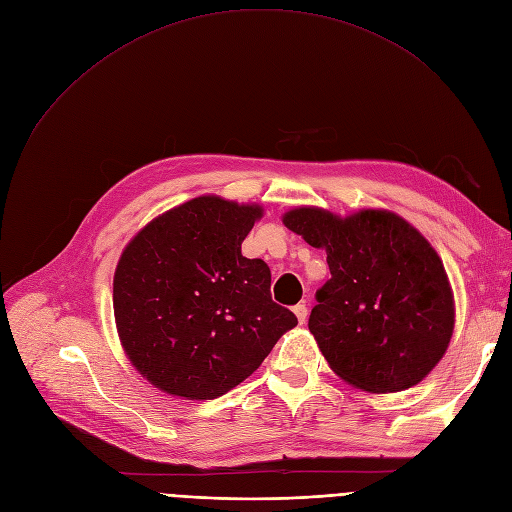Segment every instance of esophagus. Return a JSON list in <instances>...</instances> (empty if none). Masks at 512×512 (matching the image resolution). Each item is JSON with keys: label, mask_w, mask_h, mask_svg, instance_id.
I'll return each instance as SVG.
<instances>
[{"label": "esophagus", "mask_w": 512, "mask_h": 512, "mask_svg": "<svg viewBox=\"0 0 512 512\" xmlns=\"http://www.w3.org/2000/svg\"><path fill=\"white\" fill-rule=\"evenodd\" d=\"M294 315H297V319L301 321V324H303V321L307 319V305H303V303H299V305H294Z\"/></svg>", "instance_id": "34e87169"}]
</instances>
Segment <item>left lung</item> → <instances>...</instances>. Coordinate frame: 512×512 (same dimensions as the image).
Returning <instances> with one entry per match:
<instances>
[{"label": "left lung", "mask_w": 512, "mask_h": 512, "mask_svg": "<svg viewBox=\"0 0 512 512\" xmlns=\"http://www.w3.org/2000/svg\"><path fill=\"white\" fill-rule=\"evenodd\" d=\"M284 226L326 249L332 278L315 292L309 330L342 380L367 392L419 384L446 353L452 290L432 245L396 213L348 218L299 207Z\"/></svg>", "instance_id": "obj_1"}]
</instances>
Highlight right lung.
Wrapping results in <instances>:
<instances>
[{
  "mask_svg": "<svg viewBox=\"0 0 512 512\" xmlns=\"http://www.w3.org/2000/svg\"><path fill=\"white\" fill-rule=\"evenodd\" d=\"M259 205L197 197L159 215L124 249L114 315L124 351L155 388L188 400L226 394L299 324L272 301V272L240 253Z\"/></svg>",
  "mask_w": 512,
  "mask_h": 512,
  "instance_id": "1",
  "label": "right lung"
}]
</instances>
